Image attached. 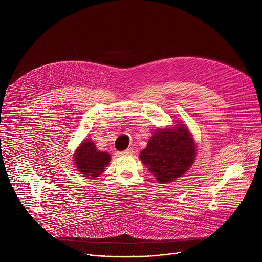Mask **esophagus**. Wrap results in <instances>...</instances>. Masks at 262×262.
Here are the masks:
<instances>
[{
    "label": "esophagus",
    "instance_id": "esophagus-1",
    "mask_svg": "<svg viewBox=\"0 0 262 262\" xmlns=\"http://www.w3.org/2000/svg\"><path fill=\"white\" fill-rule=\"evenodd\" d=\"M134 151H133V148L132 147H129V148H127L126 150H124V151H122V152H120V155H122V156H127V155H132Z\"/></svg>",
    "mask_w": 262,
    "mask_h": 262
}]
</instances>
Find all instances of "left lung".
Returning <instances> with one entry per match:
<instances>
[{
  "instance_id": "8db88e82",
  "label": "left lung",
  "mask_w": 262,
  "mask_h": 262,
  "mask_svg": "<svg viewBox=\"0 0 262 262\" xmlns=\"http://www.w3.org/2000/svg\"><path fill=\"white\" fill-rule=\"evenodd\" d=\"M196 159V144L183 124L173 128H159L149 139L140 160L161 183L182 176Z\"/></svg>"
}]
</instances>
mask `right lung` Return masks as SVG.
Instances as JSON below:
<instances>
[{
  "label": "right lung",
  "instance_id": "right-lung-1",
  "mask_svg": "<svg viewBox=\"0 0 262 262\" xmlns=\"http://www.w3.org/2000/svg\"><path fill=\"white\" fill-rule=\"evenodd\" d=\"M74 164L85 177H97L101 175L111 161L107 152L99 151L94 143L84 140L74 154Z\"/></svg>",
  "mask_w": 262,
  "mask_h": 262
}]
</instances>
